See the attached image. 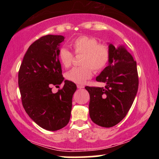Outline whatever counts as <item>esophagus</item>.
<instances>
[{"label":"esophagus","instance_id":"1","mask_svg":"<svg viewBox=\"0 0 159 159\" xmlns=\"http://www.w3.org/2000/svg\"><path fill=\"white\" fill-rule=\"evenodd\" d=\"M77 88H79V89H81V88H84V86L82 85V84H77Z\"/></svg>","mask_w":159,"mask_h":159}]
</instances>
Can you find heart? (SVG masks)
I'll list each match as a JSON object with an SVG mask.
<instances>
[{"instance_id":"1","label":"heart","mask_w":159,"mask_h":159,"mask_svg":"<svg viewBox=\"0 0 159 159\" xmlns=\"http://www.w3.org/2000/svg\"><path fill=\"white\" fill-rule=\"evenodd\" d=\"M76 56L82 55L81 65L75 67L66 73V77L75 83L82 84L93 76V69L96 72L103 70L107 66L111 58V50L108 45L99 43L96 38L82 35L73 40L69 44ZM58 56L65 68L71 66L74 55L65 48L58 50Z\"/></svg>"}]
</instances>
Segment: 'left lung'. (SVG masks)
<instances>
[{"label": "left lung", "mask_w": 159, "mask_h": 159, "mask_svg": "<svg viewBox=\"0 0 159 159\" xmlns=\"http://www.w3.org/2000/svg\"><path fill=\"white\" fill-rule=\"evenodd\" d=\"M109 65L96 77L106 82L105 88L86 86L90 94L89 114L91 120L103 127H111L126 116L138 92L137 63L123 46L110 44Z\"/></svg>", "instance_id": "8db88e82"}]
</instances>
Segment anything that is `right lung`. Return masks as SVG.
Listing matches in <instances>:
<instances>
[{
  "label": "right lung",
  "mask_w": 159,
  "mask_h": 159,
  "mask_svg": "<svg viewBox=\"0 0 159 159\" xmlns=\"http://www.w3.org/2000/svg\"><path fill=\"white\" fill-rule=\"evenodd\" d=\"M62 35L48 34L34 41L24 56L18 75L21 103L29 116L43 129L56 131L69 123L72 96L77 90L74 82L65 80L57 93L52 86L64 80L58 59Z\"/></svg>",
  "instance_id": "1"
}]
</instances>
